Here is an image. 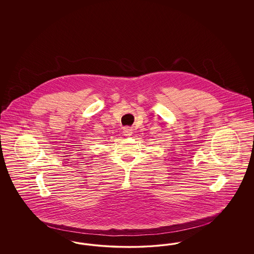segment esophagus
Returning <instances> with one entry per match:
<instances>
[{
    "mask_svg": "<svg viewBox=\"0 0 254 254\" xmlns=\"http://www.w3.org/2000/svg\"><path fill=\"white\" fill-rule=\"evenodd\" d=\"M123 132H124V135H126V136H130L132 134V129L130 127H125Z\"/></svg>",
    "mask_w": 254,
    "mask_h": 254,
    "instance_id": "obj_1",
    "label": "esophagus"
}]
</instances>
